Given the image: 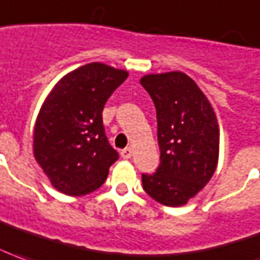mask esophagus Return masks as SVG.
<instances>
[{"label":"esophagus","instance_id":"esophagus-1","mask_svg":"<svg viewBox=\"0 0 260 260\" xmlns=\"http://www.w3.org/2000/svg\"><path fill=\"white\" fill-rule=\"evenodd\" d=\"M132 153H134V149H132V148H125V149L121 151V156H122L123 159H131Z\"/></svg>","mask_w":260,"mask_h":260}]
</instances>
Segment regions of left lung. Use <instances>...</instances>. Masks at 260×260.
Instances as JSON below:
<instances>
[{"label": "left lung", "instance_id": "left-lung-1", "mask_svg": "<svg viewBox=\"0 0 260 260\" xmlns=\"http://www.w3.org/2000/svg\"><path fill=\"white\" fill-rule=\"evenodd\" d=\"M141 85L156 108L160 164L142 175L145 192L165 206H183L211 181L219 158L215 111L197 82L181 71L148 74Z\"/></svg>", "mask_w": 260, "mask_h": 260}]
</instances>
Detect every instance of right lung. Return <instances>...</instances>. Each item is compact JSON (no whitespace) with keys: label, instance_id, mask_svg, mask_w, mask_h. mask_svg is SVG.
Listing matches in <instances>:
<instances>
[{"label":"right lung","instance_id":"add662e5","mask_svg":"<svg viewBox=\"0 0 260 260\" xmlns=\"http://www.w3.org/2000/svg\"><path fill=\"white\" fill-rule=\"evenodd\" d=\"M128 78L125 70L91 62L59 79L34 126V156L61 193L82 197L105 182L118 152L102 125L108 98Z\"/></svg>","mask_w":260,"mask_h":260}]
</instances>
